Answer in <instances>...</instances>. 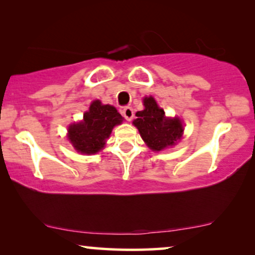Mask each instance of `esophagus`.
Instances as JSON below:
<instances>
[{
	"label": "esophagus",
	"instance_id": "esophagus-1",
	"mask_svg": "<svg viewBox=\"0 0 255 255\" xmlns=\"http://www.w3.org/2000/svg\"><path fill=\"white\" fill-rule=\"evenodd\" d=\"M122 115H123V117L125 118L127 121H131L132 118H133V109H132L131 107H125L123 110H122Z\"/></svg>",
	"mask_w": 255,
	"mask_h": 255
}]
</instances>
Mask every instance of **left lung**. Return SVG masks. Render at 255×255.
<instances>
[{"mask_svg":"<svg viewBox=\"0 0 255 255\" xmlns=\"http://www.w3.org/2000/svg\"><path fill=\"white\" fill-rule=\"evenodd\" d=\"M144 110L135 114L137 120L133 121V124L148 147L153 151H161L175 144L183 132L179 118H167L165 111L158 107L152 96L144 99Z\"/></svg>","mask_w":255,"mask_h":255,"instance_id":"obj_1","label":"left lung"}]
</instances>
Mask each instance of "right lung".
Listing matches in <instances>:
<instances>
[{
  "label": "right lung",
  "instance_id": "obj_1",
  "mask_svg": "<svg viewBox=\"0 0 255 255\" xmlns=\"http://www.w3.org/2000/svg\"><path fill=\"white\" fill-rule=\"evenodd\" d=\"M122 122L123 117L116 108L109 104L103 106L96 100L83 115V121L69 127L68 139L76 151L94 154L104 147L113 128Z\"/></svg>",
  "mask_w": 255,
  "mask_h": 255
}]
</instances>
